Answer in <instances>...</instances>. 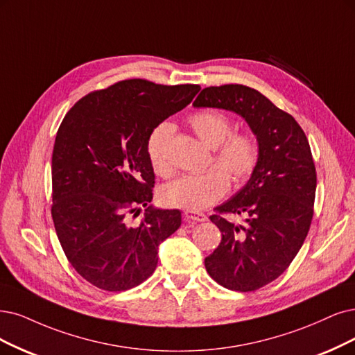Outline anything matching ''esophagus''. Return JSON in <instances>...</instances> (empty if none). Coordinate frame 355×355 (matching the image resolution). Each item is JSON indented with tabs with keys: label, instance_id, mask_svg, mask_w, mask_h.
<instances>
[{
	"label": "esophagus",
	"instance_id": "34e87169",
	"mask_svg": "<svg viewBox=\"0 0 355 355\" xmlns=\"http://www.w3.org/2000/svg\"><path fill=\"white\" fill-rule=\"evenodd\" d=\"M184 218L187 220H194V222H205L207 220V216L202 212H194V211H186Z\"/></svg>",
	"mask_w": 355,
	"mask_h": 355
}]
</instances>
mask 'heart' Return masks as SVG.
<instances>
[{"instance_id":"obj_1","label":"heart","mask_w":355,"mask_h":355,"mask_svg":"<svg viewBox=\"0 0 355 355\" xmlns=\"http://www.w3.org/2000/svg\"><path fill=\"white\" fill-rule=\"evenodd\" d=\"M189 124L196 136L212 149L211 164L216 166L169 182L162 189L161 199L166 206L196 212L224 198L230 189V180L234 184H243L250 178L259 164L260 149L252 133L232 131L231 118L222 111H199L189 116ZM171 135L173 125L164 121L152 128L146 141L150 165L162 177L173 173L166 153Z\"/></svg>"}]
</instances>
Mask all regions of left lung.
<instances>
[{"label":"left lung","instance_id":"1","mask_svg":"<svg viewBox=\"0 0 355 355\" xmlns=\"http://www.w3.org/2000/svg\"><path fill=\"white\" fill-rule=\"evenodd\" d=\"M193 105L239 114L257 139L259 164L247 184L215 207L211 220L222 240L205 259L219 285L256 291L286 270L310 230L318 180L309 140L293 115L248 86L205 87ZM222 213L244 214L246 224L235 226Z\"/></svg>","mask_w":355,"mask_h":355}]
</instances>
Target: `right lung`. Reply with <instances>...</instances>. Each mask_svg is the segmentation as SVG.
I'll use <instances>...</instances> for the list:
<instances>
[{
	"label": "right lung",
	"mask_w": 355,
	"mask_h": 355,
	"mask_svg": "<svg viewBox=\"0 0 355 355\" xmlns=\"http://www.w3.org/2000/svg\"><path fill=\"white\" fill-rule=\"evenodd\" d=\"M199 85L121 80L65 114L52 152L51 214L60 244L82 278L125 291L155 272L157 247L181 225L178 209H155L146 152L155 125L181 111ZM148 207L141 224L129 216Z\"/></svg>",
	"instance_id": "right-lung-1"
}]
</instances>
